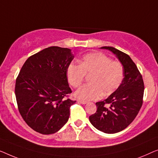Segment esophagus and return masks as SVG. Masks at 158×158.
<instances>
[{
    "mask_svg": "<svg viewBox=\"0 0 158 158\" xmlns=\"http://www.w3.org/2000/svg\"><path fill=\"white\" fill-rule=\"evenodd\" d=\"M77 102H79V103L82 104H86V103H87V102H85V101H82V100H80V99H78V100H77Z\"/></svg>",
    "mask_w": 158,
    "mask_h": 158,
    "instance_id": "obj_1",
    "label": "esophagus"
}]
</instances>
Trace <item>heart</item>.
I'll return each instance as SVG.
<instances>
[{
    "label": "heart",
    "instance_id": "obj_1",
    "mask_svg": "<svg viewBox=\"0 0 158 158\" xmlns=\"http://www.w3.org/2000/svg\"><path fill=\"white\" fill-rule=\"evenodd\" d=\"M86 75L90 76V84L80 87L76 96L83 101L94 100L102 94L108 96L115 92L124 79V68L118 61L100 52L89 53L80 60V65L71 64L67 78L73 87L81 85Z\"/></svg>",
    "mask_w": 158,
    "mask_h": 158
}]
</instances>
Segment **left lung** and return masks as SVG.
<instances>
[{
  "label": "left lung",
  "mask_w": 158,
  "mask_h": 158,
  "mask_svg": "<svg viewBox=\"0 0 158 158\" xmlns=\"http://www.w3.org/2000/svg\"><path fill=\"white\" fill-rule=\"evenodd\" d=\"M117 55L124 68L119 87L104 101L97 102V112L89 116L92 125L102 132L113 134L130 125L143 103L144 81L136 64L125 53L111 46L101 47Z\"/></svg>",
  "instance_id": "obj_1"
}]
</instances>
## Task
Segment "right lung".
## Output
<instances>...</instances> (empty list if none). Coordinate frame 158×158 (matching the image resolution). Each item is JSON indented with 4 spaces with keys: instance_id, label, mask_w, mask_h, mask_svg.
Returning <instances> with one entry per match:
<instances>
[{
    "instance_id": "right-lung-1",
    "label": "right lung",
    "mask_w": 158,
    "mask_h": 158,
    "mask_svg": "<svg viewBox=\"0 0 158 158\" xmlns=\"http://www.w3.org/2000/svg\"><path fill=\"white\" fill-rule=\"evenodd\" d=\"M72 50L51 46L31 56L23 64L16 81L18 109L26 123L37 132L54 134L67 123L70 107L68 66Z\"/></svg>"
}]
</instances>
